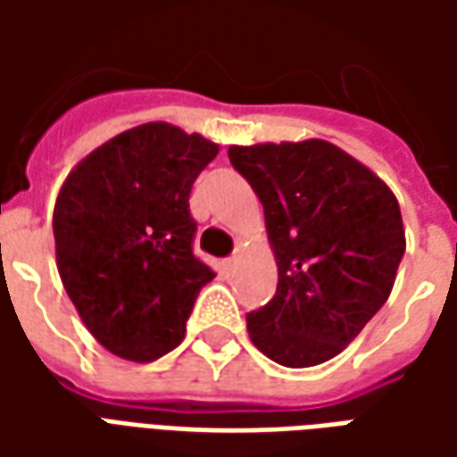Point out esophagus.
Masks as SVG:
<instances>
[{
  "mask_svg": "<svg viewBox=\"0 0 457 457\" xmlns=\"http://www.w3.org/2000/svg\"><path fill=\"white\" fill-rule=\"evenodd\" d=\"M222 264H225V269H232V267H235V264H237V257H229V259H225V262H222Z\"/></svg>",
  "mask_w": 457,
  "mask_h": 457,
  "instance_id": "esophagus-1",
  "label": "esophagus"
}]
</instances>
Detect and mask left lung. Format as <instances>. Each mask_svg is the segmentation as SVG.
I'll return each mask as SVG.
<instances>
[{
	"label": "left lung",
	"mask_w": 457,
	"mask_h": 457,
	"mask_svg": "<svg viewBox=\"0 0 457 457\" xmlns=\"http://www.w3.org/2000/svg\"><path fill=\"white\" fill-rule=\"evenodd\" d=\"M264 205L277 294L247 313L259 353L313 367L343 353L392 294L406 249L389 186L323 139L229 146Z\"/></svg>",
	"instance_id": "1"
}]
</instances>
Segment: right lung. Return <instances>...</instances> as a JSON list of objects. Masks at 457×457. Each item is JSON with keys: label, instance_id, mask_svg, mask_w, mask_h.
<instances>
[{"label": "right lung", "instance_id": "add662e5", "mask_svg": "<svg viewBox=\"0 0 457 457\" xmlns=\"http://www.w3.org/2000/svg\"><path fill=\"white\" fill-rule=\"evenodd\" d=\"M218 151L200 134L146 121L87 154L61 186L58 274L85 328L121 360L154 362L179 347L215 277L193 254L188 198Z\"/></svg>", "mask_w": 457, "mask_h": 457}]
</instances>
